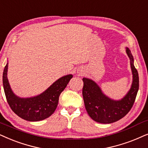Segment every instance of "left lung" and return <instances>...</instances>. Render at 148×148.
<instances>
[{"label":"left lung","mask_w":148,"mask_h":148,"mask_svg":"<svg viewBox=\"0 0 148 148\" xmlns=\"http://www.w3.org/2000/svg\"><path fill=\"white\" fill-rule=\"evenodd\" d=\"M126 53L130 60L133 81L130 91L121 101H116L109 99L103 95L95 82L83 78L82 95L86 111L92 120L99 123L110 124L120 120L130 112L135 103L139 90V75L128 48H126Z\"/></svg>","instance_id":"obj_1"}]
</instances>
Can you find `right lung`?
Segmentation results:
<instances>
[{
    "label": "right lung",
    "instance_id": "obj_1",
    "mask_svg": "<svg viewBox=\"0 0 148 148\" xmlns=\"http://www.w3.org/2000/svg\"><path fill=\"white\" fill-rule=\"evenodd\" d=\"M8 65L4 69L3 83L7 103L15 114L25 120H43L53 114L58 103L59 97L64 90L72 75L64 76L55 82L48 89L37 97L21 99L13 93L7 79Z\"/></svg>",
    "mask_w": 148,
    "mask_h": 148
}]
</instances>
